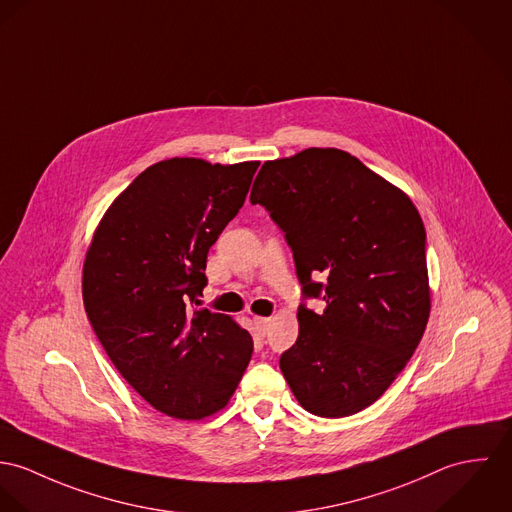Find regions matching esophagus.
<instances>
[{
	"mask_svg": "<svg viewBox=\"0 0 512 512\" xmlns=\"http://www.w3.org/2000/svg\"><path fill=\"white\" fill-rule=\"evenodd\" d=\"M253 322H255V326H257V330H259L261 334H267V330H269V326H271V320H269V318L257 316Z\"/></svg>",
	"mask_w": 512,
	"mask_h": 512,
	"instance_id": "esophagus-1",
	"label": "esophagus"
}]
</instances>
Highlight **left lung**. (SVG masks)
<instances>
[{"label": "left lung", "mask_w": 512, "mask_h": 512, "mask_svg": "<svg viewBox=\"0 0 512 512\" xmlns=\"http://www.w3.org/2000/svg\"><path fill=\"white\" fill-rule=\"evenodd\" d=\"M251 202L283 229L304 294L326 302L322 314L300 306L298 340L281 355L292 395L322 418L371 406L406 367L432 308L416 206L332 147L265 161Z\"/></svg>", "instance_id": "8db88e82"}]
</instances>
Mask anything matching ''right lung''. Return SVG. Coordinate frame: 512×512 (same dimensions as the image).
Returning <instances> with one entry per match:
<instances>
[{"label":"right lung","mask_w":512,"mask_h":512,"mask_svg":"<svg viewBox=\"0 0 512 512\" xmlns=\"http://www.w3.org/2000/svg\"><path fill=\"white\" fill-rule=\"evenodd\" d=\"M257 167L159 161L115 198L86 251L82 298L98 340L121 377L171 418L220 412L249 365V332L188 302H198L208 251Z\"/></svg>","instance_id":"obj_1"}]
</instances>
